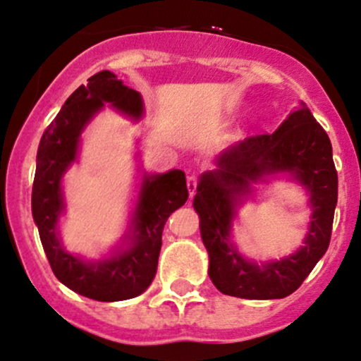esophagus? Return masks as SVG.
Masks as SVG:
<instances>
[{
    "instance_id": "1",
    "label": "esophagus",
    "mask_w": 361,
    "mask_h": 361,
    "mask_svg": "<svg viewBox=\"0 0 361 361\" xmlns=\"http://www.w3.org/2000/svg\"><path fill=\"white\" fill-rule=\"evenodd\" d=\"M198 175L196 173H191V175H188V178H186V185H188V191L190 195H195L196 188H198Z\"/></svg>"
}]
</instances>
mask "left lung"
<instances>
[{
    "mask_svg": "<svg viewBox=\"0 0 361 361\" xmlns=\"http://www.w3.org/2000/svg\"><path fill=\"white\" fill-rule=\"evenodd\" d=\"M291 171L310 190L314 208L305 246L280 262L257 265L229 243L235 200L263 174ZM338 200V175L326 131L310 109L293 111L275 133L248 136L218 159V170L204 173L193 207L209 255V278L225 295L248 300L285 298L293 293L325 255Z\"/></svg>",
    "mask_w": 361,
    "mask_h": 361,
    "instance_id": "1",
    "label": "left lung"
}]
</instances>
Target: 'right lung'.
<instances>
[{
    "label": "right lung",
    "mask_w": 361,
    "mask_h": 361,
    "mask_svg": "<svg viewBox=\"0 0 361 361\" xmlns=\"http://www.w3.org/2000/svg\"><path fill=\"white\" fill-rule=\"evenodd\" d=\"M109 103L126 115L140 118L143 102L138 91L128 88L111 71H99L81 85L41 136L31 193V209L49 267L63 285L98 302L135 298L152 285L157 275L163 228L170 214L188 200L181 170L147 176L140 191L130 246L113 258L85 263L63 250L56 221L63 212L61 176L75 161L80 135L91 116Z\"/></svg>",
    "instance_id": "1"
}]
</instances>
